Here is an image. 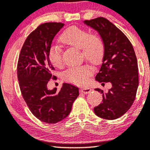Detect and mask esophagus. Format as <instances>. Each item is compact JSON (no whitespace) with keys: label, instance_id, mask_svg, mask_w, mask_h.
I'll list each match as a JSON object with an SVG mask.
<instances>
[{"label":"esophagus","instance_id":"34e87169","mask_svg":"<svg viewBox=\"0 0 150 150\" xmlns=\"http://www.w3.org/2000/svg\"><path fill=\"white\" fill-rule=\"evenodd\" d=\"M91 91H92V89L91 88H88V87H81L79 88V92L84 94L90 93Z\"/></svg>","mask_w":150,"mask_h":150}]
</instances>
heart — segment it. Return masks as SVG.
Segmentation results:
<instances>
[{
  "label": "heart",
  "mask_w": 150,
  "mask_h": 150,
  "mask_svg": "<svg viewBox=\"0 0 150 150\" xmlns=\"http://www.w3.org/2000/svg\"><path fill=\"white\" fill-rule=\"evenodd\" d=\"M64 45L81 50L82 56L93 64H99L104 55V44L97 35L91 34L87 30L77 27H71L64 31L59 38ZM50 62L55 67L63 65L61 49L56 45H51L49 51ZM93 70L88 66H81L68 69L64 73L66 81L75 84H84L88 81Z\"/></svg>",
  "instance_id": "obj_1"
}]
</instances>
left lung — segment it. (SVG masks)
<instances>
[{"mask_svg": "<svg viewBox=\"0 0 150 150\" xmlns=\"http://www.w3.org/2000/svg\"><path fill=\"white\" fill-rule=\"evenodd\" d=\"M83 23L98 32L104 44L102 64L95 79L112 83L106 93L95 88L103 94V102L94 108V112L100 118L118 119L130 108L139 86L134 50L124 33L106 18L99 17Z\"/></svg>", "mask_w": 150, "mask_h": 150, "instance_id": "8db88e82", "label": "left lung"}]
</instances>
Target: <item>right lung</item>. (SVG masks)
<instances>
[{"instance_id":"right-lung-1","label":"right lung","mask_w":150,"mask_h":150,"mask_svg":"<svg viewBox=\"0 0 150 150\" xmlns=\"http://www.w3.org/2000/svg\"><path fill=\"white\" fill-rule=\"evenodd\" d=\"M61 23L42 24L26 39L17 66L18 79L24 100L33 115L47 123L63 120L71 111L79 95V88L64 83L60 91L49 90L47 83L54 67L50 62L49 51L55 35L64 27Z\"/></svg>"}]
</instances>
